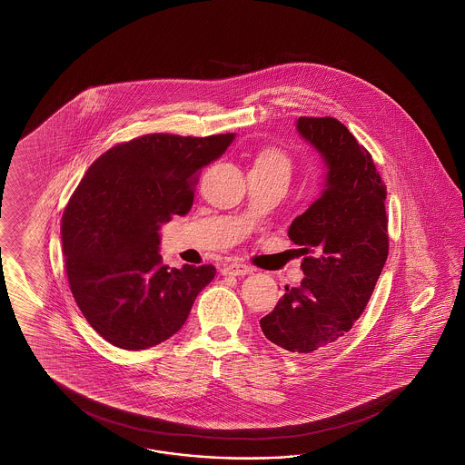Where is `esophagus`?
Segmentation results:
<instances>
[{
	"mask_svg": "<svg viewBox=\"0 0 465 465\" xmlns=\"http://www.w3.org/2000/svg\"><path fill=\"white\" fill-rule=\"evenodd\" d=\"M222 272H223L225 276H245V274H251V272H252V268L247 266V264L232 262V264H226Z\"/></svg>",
	"mask_w": 465,
	"mask_h": 465,
	"instance_id": "1",
	"label": "esophagus"
}]
</instances>
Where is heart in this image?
<instances>
[{
    "label": "heart",
    "instance_id": "1",
    "mask_svg": "<svg viewBox=\"0 0 465 465\" xmlns=\"http://www.w3.org/2000/svg\"><path fill=\"white\" fill-rule=\"evenodd\" d=\"M255 163H274V165H282V167L290 169L286 156L276 150H264L261 155L257 156Z\"/></svg>",
    "mask_w": 465,
    "mask_h": 465
}]
</instances>
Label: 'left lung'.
<instances>
[{
  "label": "left lung",
  "mask_w": 465,
  "mask_h": 465,
  "mask_svg": "<svg viewBox=\"0 0 465 465\" xmlns=\"http://www.w3.org/2000/svg\"><path fill=\"white\" fill-rule=\"evenodd\" d=\"M296 129L324 160V189L288 230L305 255V278L284 288L261 329L282 350L307 354L344 336L375 290L389 255L387 189L371 155L338 119L300 117Z\"/></svg>",
  "instance_id": "1"
}]
</instances>
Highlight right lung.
<instances>
[{
  "instance_id": "obj_1",
  "label": "right lung",
  "mask_w": 465,
  "mask_h": 465,
  "mask_svg": "<svg viewBox=\"0 0 465 465\" xmlns=\"http://www.w3.org/2000/svg\"><path fill=\"white\" fill-rule=\"evenodd\" d=\"M233 140L144 134L100 155L73 193L61 223L71 293L114 346L138 351L172 338L214 278L212 264L163 266L158 230L191 210L197 172Z\"/></svg>"
}]
</instances>
